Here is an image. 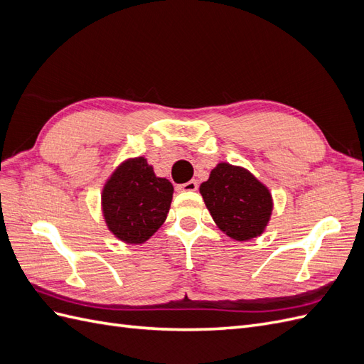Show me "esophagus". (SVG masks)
<instances>
[{"label":"esophagus","mask_w":364,"mask_h":364,"mask_svg":"<svg viewBox=\"0 0 364 364\" xmlns=\"http://www.w3.org/2000/svg\"><path fill=\"white\" fill-rule=\"evenodd\" d=\"M197 186H199V185H197L196 181H188L186 183L178 185V190L179 191H196Z\"/></svg>","instance_id":"34e87169"}]
</instances>
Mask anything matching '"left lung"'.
Segmentation results:
<instances>
[{"mask_svg": "<svg viewBox=\"0 0 364 364\" xmlns=\"http://www.w3.org/2000/svg\"><path fill=\"white\" fill-rule=\"evenodd\" d=\"M200 194L217 226L237 241L261 235L270 220L272 194L246 168L220 162Z\"/></svg>", "mask_w": 364, "mask_h": 364, "instance_id": "1", "label": "left lung"}]
</instances>
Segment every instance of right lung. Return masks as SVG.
<instances>
[{
  "label": "right lung",
  "instance_id": "1",
  "mask_svg": "<svg viewBox=\"0 0 364 364\" xmlns=\"http://www.w3.org/2000/svg\"><path fill=\"white\" fill-rule=\"evenodd\" d=\"M171 199V182L158 178L147 159H127L112 173L102 193L106 225L124 243L141 245L165 222Z\"/></svg>",
  "mask_w": 364,
  "mask_h": 364
}]
</instances>
